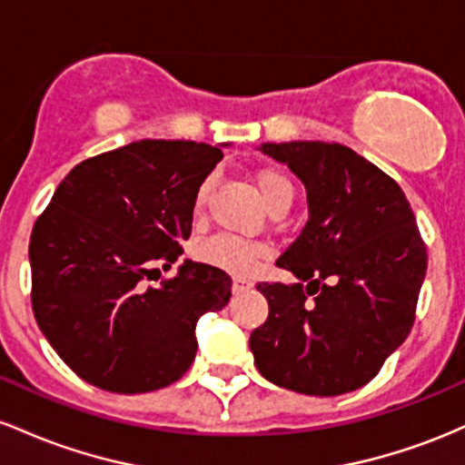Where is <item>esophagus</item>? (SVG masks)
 Wrapping results in <instances>:
<instances>
[{
    "label": "esophagus",
    "instance_id": "obj_1",
    "mask_svg": "<svg viewBox=\"0 0 465 465\" xmlns=\"http://www.w3.org/2000/svg\"><path fill=\"white\" fill-rule=\"evenodd\" d=\"M252 288V285H250V281L248 279H243V276H234L232 279V292H246V290H250Z\"/></svg>",
    "mask_w": 465,
    "mask_h": 465
}]
</instances>
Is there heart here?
<instances>
[{
	"instance_id": "1",
	"label": "heart",
	"mask_w": 465,
	"mask_h": 465,
	"mask_svg": "<svg viewBox=\"0 0 465 465\" xmlns=\"http://www.w3.org/2000/svg\"><path fill=\"white\" fill-rule=\"evenodd\" d=\"M259 197L270 213L288 211L294 202V184L285 173L276 169H263L254 175ZM208 193H211V180H204L195 193V211H200L206 204ZM265 248L261 243L243 242V239L231 237V234H215L204 242L197 243L195 254L197 259L213 268L226 270V272L243 274L254 265V261L263 257Z\"/></svg>"
}]
</instances>
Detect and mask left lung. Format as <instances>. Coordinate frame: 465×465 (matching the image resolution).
Here are the masks:
<instances>
[{
	"label": "left lung",
	"instance_id": "left-lung-1",
	"mask_svg": "<svg viewBox=\"0 0 465 465\" xmlns=\"http://www.w3.org/2000/svg\"><path fill=\"white\" fill-rule=\"evenodd\" d=\"M305 184L310 219L276 259L296 283H259L268 321L250 333L265 380L296 393H349L409 336L429 254L398 182L338 143H265ZM306 285L302 286V283Z\"/></svg>",
	"mask_w": 465,
	"mask_h": 465
}]
</instances>
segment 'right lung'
Returning a JSON list of instances; mask_svg holds the SVG:
<instances>
[{"instance_id": "obj_1", "label": "right lung", "mask_w": 465, "mask_h": 465, "mask_svg": "<svg viewBox=\"0 0 465 465\" xmlns=\"http://www.w3.org/2000/svg\"><path fill=\"white\" fill-rule=\"evenodd\" d=\"M223 158L191 140H138L76 164L30 234L36 325L78 378L112 393L169 387L195 360L202 314L231 301V276L186 259L195 193Z\"/></svg>"}]
</instances>
